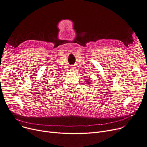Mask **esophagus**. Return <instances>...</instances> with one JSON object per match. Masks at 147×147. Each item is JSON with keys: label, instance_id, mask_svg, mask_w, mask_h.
Segmentation results:
<instances>
[{"label": "esophagus", "instance_id": "34e87169", "mask_svg": "<svg viewBox=\"0 0 147 147\" xmlns=\"http://www.w3.org/2000/svg\"><path fill=\"white\" fill-rule=\"evenodd\" d=\"M70 68V70L71 71H74L75 70V67H73V66H71Z\"/></svg>", "mask_w": 147, "mask_h": 147}]
</instances>
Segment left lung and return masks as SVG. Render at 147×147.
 <instances>
[{"label": "left lung", "mask_w": 147, "mask_h": 147, "mask_svg": "<svg viewBox=\"0 0 147 147\" xmlns=\"http://www.w3.org/2000/svg\"><path fill=\"white\" fill-rule=\"evenodd\" d=\"M89 81H87V82H88V83H89Z\"/></svg>", "instance_id": "1"}]
</instances>
